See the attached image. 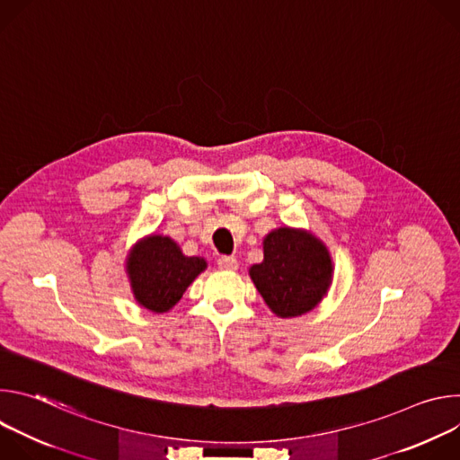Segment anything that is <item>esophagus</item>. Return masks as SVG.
I'll use <instances>...</instances> for the list:
<instances>
[{
  "label": "esophagus",
  "mask_w": 460,
  "mask_h": 460,
  "mask_svg": "<svg viewBox=\"0 0 460 460\" xmlns=\"http://www.w3.org/2000/svg\"><path fill=\"white\" fill-rule=\"evenodd\" d=\"M218 268L222 271H236L238 270V260L234 256H220L218 258Z\"/></svg>",
  "instance_id": "1"
}]
</instances>
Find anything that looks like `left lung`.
<instances>
[{
  "instance_id": "obj_1",
  "label": "left lung",
  "mask_w": 460,
  "mask_h": 460,
  "mask_svg": "<svg viewBox=\"0 0 460 460\" xmlns=\"http://www.w3.org/2000/svg\"><path fill=\"white\" fill-rule=\"evenodd\" d=\"M333 270L332 252L318 236L282 226L264 236V260L249 268V277L279 318H296L323 300Z\"/></svg>"
}]
</instances>
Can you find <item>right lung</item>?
Segmentation results:
<instances>
[{
	"mask_svg": "<svg viewBox=\"0 0 460 460\" xmlns=\"http://www.w3.org/2000/svg\"><path fill=\"white\" fill-rule=\"evenodd\" d=\"M206 268V258L183 254L171 236L156 233L140 238L125 258L130 291L137 304L151 313L172 309Z\"/></svg>",
	"mask_w": 460,
	"mask_h": 460,
	"instance_id": "right-lung-1",
	"label": "right lung"
}]
</instances>
